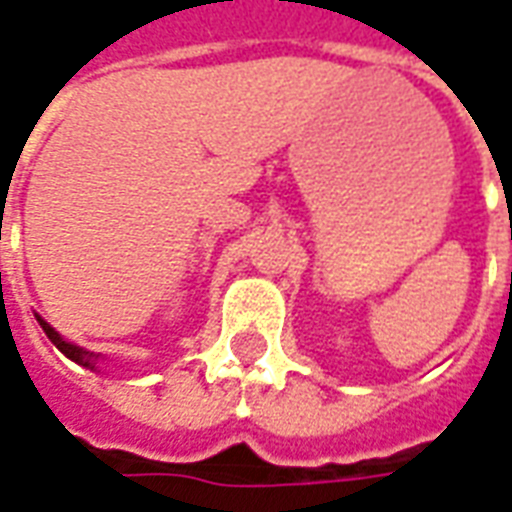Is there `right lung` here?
I'll return each instance as SVG.
<instances>
[{"label": "right lung", "mask_w": 512, "mask_h": 512, "mask_svg": "<svg viewBox=\"0 0 512 512\" xmlns=\"http://www.w3.org/2000/svg\"><path fill=\"white\" fill-rule=\"evenodd\" d=\"M38 321H40V318H38ZM40 326H43V332H46V337H49L51 343L57 345V348H60L62 354L68 356V359H73V362H76V365L95 367V362H98V356L90 354V351H84V348H79V345L65 343V340H62L60 334L54 332V329H51V326H49V323H46V321H40Z\"/></svg>", "instance_id": "right-lung-1"}]
</instances>
